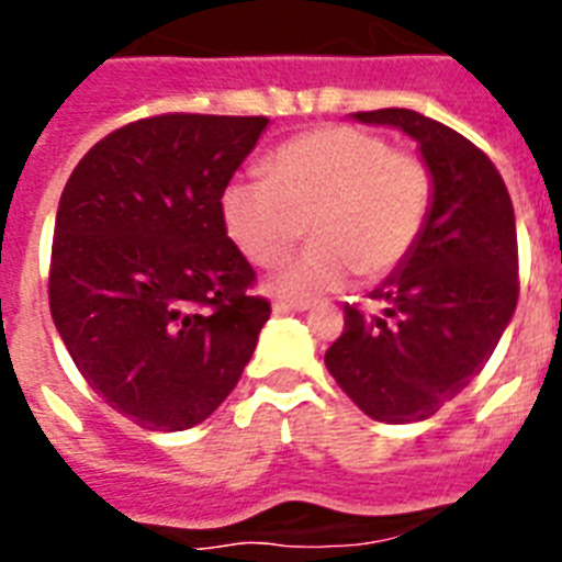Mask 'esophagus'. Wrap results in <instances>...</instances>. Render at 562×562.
Returning a JSON list of instances; mask_svg holds the SVG:
<instances>
[{
	"label": "esophagus",
	"instance_id": "obj_1",
	"mask_svg": "<svg viewBox=\"0 0 562 562\" xmlns=\"http://www.w3.org/2000/svg\"><path fill=\"white\" fill-rule=\"evenodd\" d=\"M310 306V301H276V304H272V312H276V315H290V312H306Z\"/></svg>",
	"mask_w": 562,
	"mask_h": 562
}]
</instances>
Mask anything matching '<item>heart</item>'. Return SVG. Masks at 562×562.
Listing matches in <instances>:
<instances>
[{
  "instance_id": "heart-1",
  "label": "heart",
  "mask_w": 562,
  "mask_h": 562,
  "mask_svg": "<svg viewBox=\"0 0 562 562\" xmlns=\"http://www.w3.org/2000/svg\"><path fill=\"white\" fill-rule=\"evenodd\" d=\"M265 180L227 182L220 216L233 245L256 267H272L306 236L317 245L272 278V292L315 297L355 272L380 281L414 252L434 205L422 157L355 126L295 134L265 160Z\"/></svg>"
}]
</instances>
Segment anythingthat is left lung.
<instances>
[{
	"mask_svg": "<svg viewBox=\"0 0 562 562\" xmlns=\"http://www.w3.org/2000/svg\"><path fill=\"white\" fill-rule=\"evenodd\" d=\"M419 143L434 177L428 225L408 261L371 297L382 315L342 306L326 369L362 414L422 422L473 382L518 304V233L509 191L481 148L414 109L357 112Z\"/></svg>",
	"mask_w": 562,
	"mask_h": 562,
	"instance_id": "left-lung-1",
	"label": "left lung"
}]
</instances>
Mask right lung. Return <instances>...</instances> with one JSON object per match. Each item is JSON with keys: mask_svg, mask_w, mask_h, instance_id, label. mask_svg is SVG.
I'll use <instances>...</instances> for the list:
<instances>
[{"mask_svg": "<svg viewBox=\"0 0 562 562\" xmlns=\"http://www.w3.org/2000/svg\"><path fill=\"white\" fill-rule=\"evenodd\" d=\"M267 117L157 114L83 154L56 213L49 312L89 389L146 430L205 422L270 321L220 200Z\"/></svg>", "mask_w": 562, "mask_h": 562, "instance_id": "1", "label": "right lung"}]
</instances>
